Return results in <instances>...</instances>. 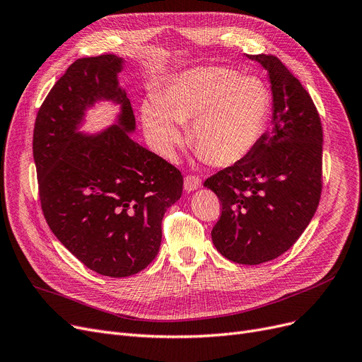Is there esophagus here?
<instances>
[{
	"label": "esophagus",
	"instance_id": "obj_1",
	"mask_svg": "<svg viewBox=\"0 0 362 362\" xmlns=\"http://www.w3.org/2000/svg\"><path fill=\"white\" fill-rule=\"evenodd\" d=\"M201 180H199V177H196V175H187L185 178H184V189H185V192H193V190H196V189H199V187H201Z\"/></svg>",
	"mask_w": 362,
	"mask_h": 362
}]
</instances>
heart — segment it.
I'll return each mask as SVG.
<instances>
[{"instance_id": "b5f03b06", "label": "heart", "mask_w": 362, "mask_h": 362, "mask_svg": "<svg viewBox=\"0 0 362 362\" xmlns=\"http://www.w3.org/2000/svg\"><path fill=\"white\" fill-rule=\"evenodd\" d=\"M272 109L267 83L228 67H197L173 78L154 105L142 109L149 142L163 157L182 134L175 122H192L190 144L218 166L240 163L264 138Z\"/></svg>"}]
</instances>
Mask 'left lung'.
I'll return each instance as SVG.
<instances>
[{
    "label": "left lung",
    "instance_id": "obj_1",
    "mask_svg": "<svg viewBox=\"0 0 362 362\" xmlns=\"http://www.w3.org/2000/svg\"><path fill=\"white\" fill-rule=\"evenodd\" d=\"M269 73L272 124L255 151L205 180L221 206L211 236L235 264L281 256L313 218L322 194V122L310 94L276 55H248Z\"/></svg>",
    "mask_w": 362,
    "mask_h": 362
}]
</instances>
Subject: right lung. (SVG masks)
Instances as JSON below:
<instances>
[{"mask_svg": "<svg viewBox=\"0 0 362 362\" xmlns=\"http://www.w3.org/2000/svg\"><path fill=\"white\" fill-rule=\"evenodd\" d=\"M121 66L112 54L74 61L46 95L33 134L46 223L86 268L114 279L151 264L161 220L182 193L180 169L132 139L134 114L118 86ZM97 98L122 105L120 122L82 136L76 126Z\"/></svg>", "mask_w": 362, "mask_h": 362, "instance_id": "1", "label": "right lung"}]
</instances>
